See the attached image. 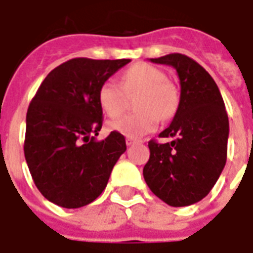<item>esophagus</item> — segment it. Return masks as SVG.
<instances>
[{"label": "esophagus", "instance_id": "1", "mask_svg": "<svg viewBox=\"0 0 253 253\" xmlns=\"http://www.w3.org/2000/svg\"><path fill=\"white\" fill-rule=\"evenodd\" d=\"M137 142H138V141H137V139H134V138H130V137L126 138L127 146H131V145H134V143H137Z\"/></svg>", "mask_w": 253, "mask_h": 253}]
</instances>
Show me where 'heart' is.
Masks as SVG:
<instances>
[{"mask_svg": "<svg viewBox=\"0 0 253 253\" xmlns=\"http://www.w3.org/2000/svg\"><path fill=\"white\" fill-rule=\"evenodd\" d=\"M137 96L135 108L139 112L110 122V127L130 138L142 137L154 131L160 118L169 119L179 104L175 85L167 80L159 67L149 63H135L122 74L121 85L105 81L100 85L97 100L101 111L110 118L119 116L125 110L127 96Z\"/></svg>", "mask_w": 253, "mask_h": 253, "instance_id": "obj_1", "label": "heart"}]
</instances>
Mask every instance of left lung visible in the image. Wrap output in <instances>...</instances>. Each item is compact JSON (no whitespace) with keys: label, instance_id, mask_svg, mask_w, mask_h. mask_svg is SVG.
Instances as JSON below:
<instances>
[{"label":"left lung","instance_id":"8db88e82","mask_svg":"<svg viewBox=\"0 0 253 253\" xmlns=\"http://www.w3.org/2000/svg\"><path fill=\"white\" fill-rule=\"evenodd\" d=\"M150 61L175 67L180 101L169 127L160 134L173 141H149L143 177L167 205L190 206L211 191L226 164L228 114L215 81L192 58L175 52Z\"/></svg>","mask_w":253,"mask_h":253}]
</instances>
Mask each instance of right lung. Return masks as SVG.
<instances>
[{
  "instance_id": "1",
  "label": "right lung",
  "mask_w": 253,
  "mask_h": 253,
  "mask_svg": "<svg viewBox=\"0 0 253 253\" xmlns=\"http://www.w3.org/2000/svg\"><path fill=\"white\" fill-rule=\"evenodd\" d=\"M130 59L73 58L48 73L27 111L24 156L42 195L77 209L104 191L126 152L121 132L96 141L103 125L100 85Z\"/></svg>"
}]
</instances>
